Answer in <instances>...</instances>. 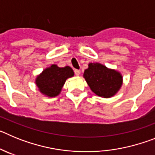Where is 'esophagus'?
<instances>
[{
  "label": "esophagus",
  "instance_id": "1",
  "mask_svg": "<svg viewBox=\"0 0 155 155\" xmlns=\"http://www.w3.org/2000/svg\"><path fill=\"white\" fill-rule=\"evenodd\" d=\"M74 74L76 76H79L80 75V71L79 70H74Z\"/></svg>",
  "mask_w": 155,
  "mask_h": 155
}]
</instances>
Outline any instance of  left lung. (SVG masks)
I'll list each match as a JSON object with an SVG mask.
<instances>
[{"mask_svg":"<svg viewBox=\"0 0 155 155\" xmlns=\"http://www.w3.org/2000/svg\"><path fill=\"white\" fill-rule=\"evenodd\" d=\"M83 77L94 94L105 98L114 96L123 84V76L119 71L99 63H90Z\"/></svg>","mask_w":155,"mask_h":155,"instance_id":"obj_1","label":"left lung"}]
</instances>
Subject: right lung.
<instances>
[{
    "mask_svg": "<svg viewBox=\"0 0 155 155\" xmlns=\"http://www.w3.org/2000/svg\"><path fill=\"white\" fill-rule=\"evenodd\" d=\"M74 75L73 70L69 66L59 68L56 64H53L36 77L35 84L42 94L53 98L61 93L66 80Z\"/></svg>",
    "mask_w": 155,
    "mask_h": 155,
    "instance_id": "1",
    "label": "right lung"
}]
</instances>
